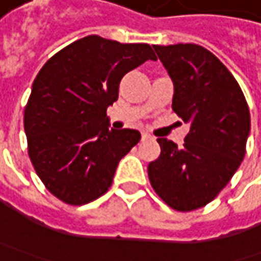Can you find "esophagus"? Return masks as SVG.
Returning a JSON list of instances; mask_svg holds the SVG:
<instances>
[{
	"label": "esophagus",
	"instance_id": "34e87169",
	"mask_svg": "<svg viewBox=\"0 0 261 261\" xmlns=\"http://www.w3.org/2000/svg\"><path fill=\"white\" fill-rule=\"evenodd\" d=\"M151 136L148 135V134H142V141H146V139H149Z\"/></svg>",
	"mask_w": 261,
	"mask_h": 261
}]
</instances>
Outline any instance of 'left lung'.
Instances as JSON below:
<instances>
[{"instance_id":"left-lung-1","label":"left lung","mask_w":261,"mask_h":261,"mask_svg":"<svg viewBox=\"0 0 261 261\" xmlns=\"http://www.w3.org/2000/svg\"><path fill=\"white\" fill-rule=\"evenodd\" d=\"M174 86L173 110L190 130L183 146L158 138L161 154L149 181L167 205L189 212L214 200L246 155L250 110L237 80L212 52L195 43L154 45Z\"/></svg>"}]
</instances>
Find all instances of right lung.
I'll return each mask as SVG.
<instances>
[{
    "instance_id": "obj_1",
    "label": "right lung",
    "mask_w": 261,
    "mask_h": 261,
    "mask_svg": "<svg viewBox=\"0 0 261 261\" xmlns=\"http://www.w3.org/2000/svg\"><path fill=\"white\" fill-rule=\"evenodd\" d=\"M156 56L146 43L86 36L54 55L36 76L24 110L29 156L46 189L86 205L112 186L119 161L139 142L135 129H110L107 107L122 78Z\"/></svg>"
}]
</instances>
